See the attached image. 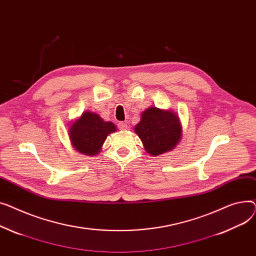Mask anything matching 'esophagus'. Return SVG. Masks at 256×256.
<instances>
[{"mask_svg":"<svg viewBox=\"0 0 256 256\" xmlns=\"http://www.w3.org/2000/svg\"><path fill=\"white\" fill-rule=\"evenodd\" d=\"M118 126L120 130H127L128 129V125L126 123H122L121 122V123H118Z\"/></svg>","mask_w":256,"mask_h":256,"instance_id":"esophagus-1","label":"esophagus"}]
</instances>
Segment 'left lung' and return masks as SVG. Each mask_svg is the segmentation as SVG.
Returning a JSON list of instances; mask_svg holds the SVG:
<instances>
[{"instance_id": "8db88e82", "label": "left lung", "mask_w": 256, "mask_h": 256, "mask_svg": "<svg viewBox=\"0 0 256 256\" xmlns=\"http://www.w3.org/2000/svg\"><path fill=\"white\" fill-rule=\"evenodd\" d=\"M142 142L146 151L158 156L174 148L182 138V126L178 116L172 110L157 108H146L134 128Z\"/></svg>"}]
</instances>
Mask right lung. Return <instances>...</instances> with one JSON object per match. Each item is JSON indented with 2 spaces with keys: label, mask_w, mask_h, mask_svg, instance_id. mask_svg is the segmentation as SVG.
<instances>
[{
  "label": "right lung",
  "mask_w": 256,
  "mask_h": 256,
  "mask_svg": "<svg viewBox=\"0 0 256 256\" xmlns=\"http://www.w3.org/2000/svg\"><path fill=\"white\" fill-rule=\"evenodd\" d=\"M116 131V127L114 123L104 121L95 112H84L69 127V138L78 152L96 156L101 151L108 135Z\"/></svg>",
  "instance_id": "obj_1"
}]
</instances>
